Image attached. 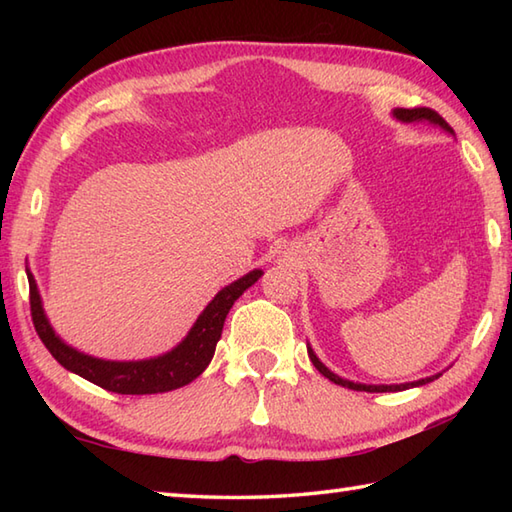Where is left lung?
I'll return each mask as SVG.
<instances>
[{
  "mask_svg": "<svg viewBox=\"0 0 512 512\" xmlns=\"http://www.w3.org/2000/svg\"><path fill=\"white\" fill-rule=\"evenodd\" d=\"M391 116H394L396 121H400V123H431V125H436V127L444 129V132H447V134H453L451 125H449L447 121H444V118H442L438 112L429 110V107H413V110H405V107H396V110L391 112ZM308 356H310L312 365L317 367L325 378H330L332 383L341 385V387H347V389H354V391H369V394H383V391H405V389H411V387L427 385V383H431V380H436V378L442 376V372H440V374H433V376H427V378L413 380V383H400V385H365V383H354V380H347V378H341L339 374H334L332 369H328V367H325V365L319 361V356L314 354V350H312L310 345H308Z\"/></svg>",
  "mask_w": 512,
  "mask_h": 512,
  "instance_id": "left-lung-1",
  "label": "left lung"
}]
</instances>
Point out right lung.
<instances>
[{
  "label": "right lung",
  "mask_w": 512,
  "mask_h": 512,
  "mask_svg": "<svg viewBox=\"0 0 512 512\" xmlns=\"http://www.w3.org/2000/svg\"><path fill=\"white\" fill-rule=\"evenodd\" d=\"M262 275L264 270L255 268L233 281V284L222 288L211 299L209 306L202 310L200 317L195 319L189 334L173 350L154 358H143V361H105V358L79 352L76 347L65 343L52 330L46 312H43L37 281L28 270L32 323H35L39 339L48 347V352L68 372L79 374L94 385L114 391V394H165V391L189 385L191 380L198 378L209 367L215 354V345L222 336L228 310L244 295V290L253 286Z\"/></svg>",
  "instance_id": "right-lung-1"
}]
</instances>
